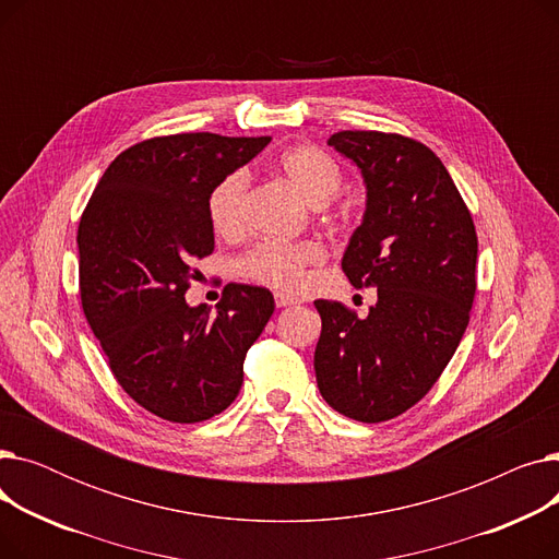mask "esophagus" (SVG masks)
Returning a JSON list of instances; mask_svg holds the SVG:
<instances>
[{
	"label": "esophagus",
	"mask_w": 559,
	"mask_h": 559,
	"mask_svg": "<svg viewBox=\"0 0 559 559\" xmlns=\"http://www.w3.org/2000/svg\"><path fill=\"white\" fill-rule=\"evenodd\" d=\"M274 301H276V306H278V308L299 306V304H301V299H297V297H289V295H285V292H276V295H274Z\"/></svg>",
	"instance_id": "obj_1"
}]
</instances>
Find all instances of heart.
I'll return each mask as SVG.
<instances>
[{
	"mask_svg": "<svg viewBox=\"0 0 559 559\" xmlns=\"http://www.w3.org/2000/svg\"><path fill=\"white\" fill-rule=\"evenodd\" d=\"M281 169L287 181L312 205H329L344 181L342 165L314 144L292 146L281 156ZM249 188V171L233 169L213 186L205 209L215 233L238 235L242 230L245 194ZM324 260V247L317 242H281L262 240L238 260V272L260 285L276 289H297L306 278L310 264Z\"/></svg>",
	"mask_w": 559,
	"mask_h": 559,
	"instance_id": "b5f03b06",
	"label": "heart"
}]
</instances>
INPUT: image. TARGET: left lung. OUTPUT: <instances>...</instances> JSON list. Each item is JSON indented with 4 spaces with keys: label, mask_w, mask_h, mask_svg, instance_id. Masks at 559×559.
Wrapping results in <instances>:
<instances>
[{
    "label": "left lung",
    "mask_w": 559,
    "mask_h": 559,
    "mask_svg": "<svg viewBox=\"0 0 559 559\" xmlns=\"http://www.w3.org/2000/svg\"><path fill=\"white\" fill-rule=\"evenodd\" d=\"M329 144L367 186L342 270L354 287H378V301L362 319L340 301H314L317 388L340 415L378 424L419 403L451 362L476 297L478 238L426 144L380 131H340Z\"/></svg>",
    "instance_id": "1"
}]
</instances>
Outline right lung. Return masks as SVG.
<instances>
[{
	"mask_svg": "<svg viewBox=\"0 0 559 559\" xmlns=\"http://www.w3.org/2000/svg\"><path fill=\"white\" fill-rule=\"evenodd\" d=\"M272 138L176 133L142 140L104 171L79 222L83 314L122 390L174 424L211 419L240 394L245 358L274 312L270 289L228 283L188 306L215 235L205 201Z\"/></svg>",
	"mask_w": 559,
	"mask_h": 559,
	"instance_id": "1",
	"label": "right lung"
}]
</instances>
